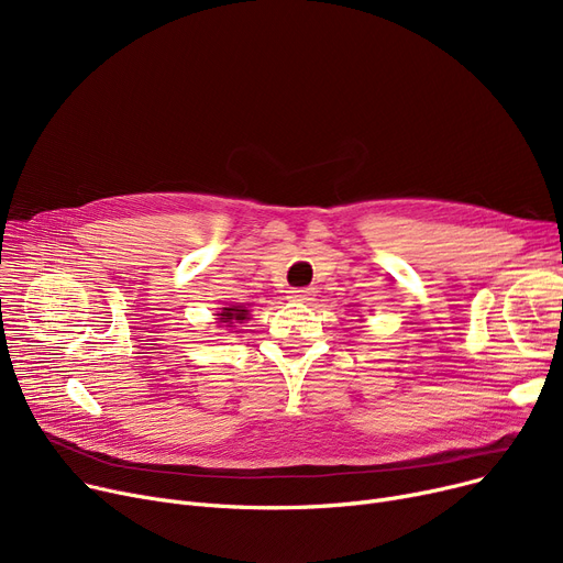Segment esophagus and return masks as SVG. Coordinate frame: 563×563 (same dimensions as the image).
Listing matches in <instances>:
<instances>
[{
    "label": "esophagus",
    "instance_id": "1",
    "mask_svg": "<svg viewBox=\"0 0 563 563\" xmlns=\"http://www.w3.org/2000/svg\"><path fill=\"white\" fill-rule=\"evenodd\" d=\"M312 297H314V291H312V289H308V287H297V289H289V299H291V301L308 303V301H312Z\"/></svg>",
    "mask_w": 563,
    "mask_h": 563
}]
</instances>
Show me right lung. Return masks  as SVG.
<instances>
[{"instance_id":"right-lung-1","label":"right lung","mask_w":563,"mask_h":563,"mask_svg":"<svg viewBox=\"0 0 563 563\" xmlns=\"http://www.w3.org/2000/svg\"><path fill=\"white\" fill-rule=\"evenodd\" d=\"M249 314L251 312L244 306H230V308H221L217 319H219V323H223V327H230V323H242V321L251 319Z\"/></svg>"}]
</instances>
